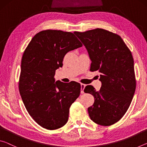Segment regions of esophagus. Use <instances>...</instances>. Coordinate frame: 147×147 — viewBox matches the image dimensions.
<instances>
[{"label": "esophagus", "instance_id": "1", "mask_svg": "<svg viewBox=\"0 0 147 147\" xmlns=\"http://www.w3.org/2000/svg\"><path fill=\"white\" fill-rule=\"evenodd\" d=\"M85 87H86V85L85 84H81V93H84V89H85Z\"/></svg>", "mask_w": 147, "mask_h": 147}]
</instances>
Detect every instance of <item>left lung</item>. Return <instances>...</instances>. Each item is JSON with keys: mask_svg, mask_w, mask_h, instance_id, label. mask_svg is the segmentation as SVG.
<instances>
[{"mask_svg": "<svg viewBox=\"0 0 147 147\" xmlns=\"http://www.w3.org/2000/svg\"><path fill=\"white\" fill-rule=\"evenodd\" d=\"M74 33L88 50L90 71L100 73V90L95 91L90 85L84 90L94 98L93 106L88 109L89 115L100 125H112L126 113L136 91L132 54L119 35L106 30Z\"/></svg>", "mask_w": 147, "mask_h": 147, "instance_id": "8db88e82", "label": "left lung"}]
</instances>
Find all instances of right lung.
Returning a JSON list of instances; mask_svg holds the SVG:
<instances>
[{"mask_svg": "<svg viewBox=\"0 0 147 147\" xmlns=\"http://www.w3.org/2000/svg\"><path fill=\"white\" fill-rule=\"evenodd\" d=\"M82 46L73 33L45 30L34 36L21 61L19 89L32 118L47 130L62 127L69 119V108L80 94L76 82H54L57 69L65 54Z\"/></svg>", "mask_w": 147, "mask_h": 147, "instance_id": "right-lung-1", "label": "right lung"}]
</instances>
